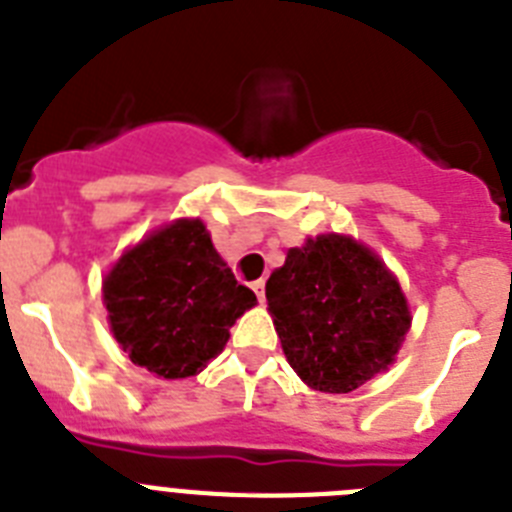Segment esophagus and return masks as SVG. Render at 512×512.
I'll return each mask as SVG.
<instances>
[{
  "label": "esophagus",
  "instance_id": "obj_1",
  "mask_svg": "<svg viewBox=\"0 0 512 512\" xmlns=\"http://www.w3.org/2000/svg\"><path fill=\"white\" fill-rule=\"evenodd\" d=\"M251 289H253V292H256L259 302H264V295H266V282H264V279H256V282L251 284Z\"/></svg>",
  "mask_w": 512,
  "mask_h": 512
}]
</instances>
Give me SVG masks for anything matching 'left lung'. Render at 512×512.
<instances>
[{
	"label": "left lung",
	"instance_id": "8db88e82",
	"mask_svg": "<svg viewBox=\"0 0 512 512\" xmlns=\"http://www.w3.org/2000/svg\"><path fill=\"white\" fill-rule=\"evenodd\" d=\"M287 361L320 392H351L392 364L410 328L408 302L382 261L346 235L287 253L266 282Z\"/></svg>",
	"mask_w": 512,
	"mask_h": 512
}]
</instances>
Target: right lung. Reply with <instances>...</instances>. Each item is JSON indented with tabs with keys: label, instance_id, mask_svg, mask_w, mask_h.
<instances>
[{
	"label": "right lung",
	"instance_id": "right-lung-1",
	"mask_svg": "<svg viewBox=\"0 0 512 512\" xmlns=\"http://www.w3.org/2000/svg\"><path fill=\"white\" fill-rule=\"evenodd\" d=\"M104 305L133 364L184 379L223 351L256 295L235 282L200 220H176L117 261L104 279Z\"/></svg>",
	"mask_w": 512,
	"mask_h": 512
}]
</instances>
